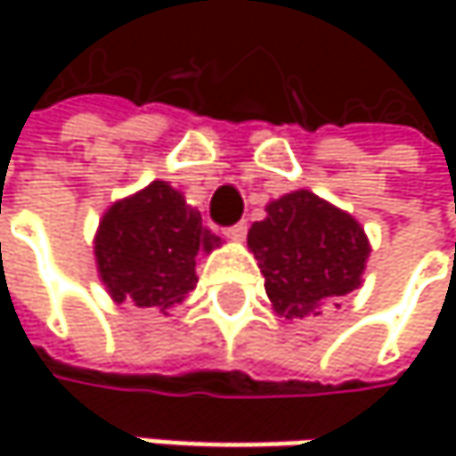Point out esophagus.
<instances>
[{"label":"esophagus","instance_id":"34e87169","mask_svg":"<svg viewBox=\"0 0 456 456\" xmlns=\"http://www.w3.org/2000/svg\"><path fill=\"white\" fill-rule=\"evenodd\" d=\"M224 234H227L229 240H242V237L248 234V224H245V222H237V224H232V227L224 229Z\"/></svg>","mask_w":456,"mask_h":456}]
</instances>
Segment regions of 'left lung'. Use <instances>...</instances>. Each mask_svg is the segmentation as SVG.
Wrapping results in <instances>:
<instances>
[{"label":"left lung","instance_id":"obj_1","mask_svg":"<svg viewBox=\"0 0 456 456\" xmlns=\"http://www.w3.org/2000/svg\"><path fill=\"white\" fill-rule=\"evenodd\" d=\"M266 211L248 232V245L280 317L322 314L324 301L362 285L370 242L348 214L306 190L269 203Z\"/></svg>","mask_w":456,"mask_h":456}]
</instances>
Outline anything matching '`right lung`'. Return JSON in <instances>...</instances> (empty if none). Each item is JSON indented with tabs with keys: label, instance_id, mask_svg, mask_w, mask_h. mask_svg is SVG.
Returning <instances> with one entry per match:
<instances>
[{
	"label": "right lung",
	"instance_id": "add662e5",
	"mask_svg": "<svg viewBox=\"0 0 456 456\" xmlns=\"http://www.w3.org/2000/svg\"><path fill=\"white\" fill-rule=\"evenodd\" d=\"M219 245L203 219L166 182L116 203L100 222L97 269L113 301L168 312L198 282L195 258Z\"/></svg>",
	"mask_w": 456,
	"mask_h": 456
}]
</instances>
